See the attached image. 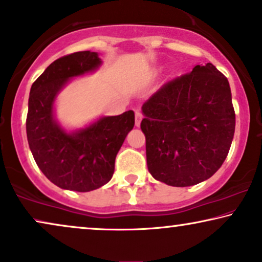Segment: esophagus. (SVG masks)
I'll list each match as a JSON object with an SVG mask.
<instances>
[{
	"instance_id": "1",
	"label": "esophagus",
	"mask_w": 262,
	"mask_h": 262,
	"mask_svg": "<svg viewBox=\"0 0 262 262\" xmlns=\"http://www.w3.org/2000/svg\"><path fill=\"white\" fill-rule=\"evenodd\" d=\"M141 120H142V114L140 112H136V114H135V125L140 126L141 125Z\"/></svg>"
}]
</instances>
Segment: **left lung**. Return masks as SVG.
<instances>
[{"label": "left lung", "instance_id": "8db88e82", "mask_svg": "<svg viewBox=\"0 0 262 262\" xmlns=\"http://www.w3.org/2000/svg\"><path fill=\"white\" fill-rule=\"evenodd\" d=\"M150 175L173 187L208 180L220 169L235 127L231 87L211 63L167 82L142 105Z\"/></svg>", "mask_w": 262, "mask_h": 262}]
</instances>
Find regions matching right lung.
I'll list each match as a JSON object with an SVG mask.
<instances>
[{"instance_id":"add662e5","label":"right lung","mask_w":262,"mask_h":262,"mask_svg":"<svg viewBox=\"0 0 262 262\" xmlns=\"http://www.w3.org/2000/svg\"><path fill=\"white\" fill-rule=\"evenodd\" d=\"M98 53L82 51L54 60L32 83L27 136L37 166L51 182L68 190L90 192L114 173L115 158L134 128L135 113L101 116L85 127L68 131L56 118L57 96L74 77L95 73Z\"/></svg>"}]
</instances>
